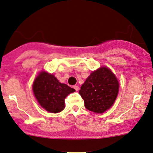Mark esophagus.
I'll list each match as a JSON object with an SVG mask.
<instances>
[{
	"label": "esophagus",
	"mask_w": 153,
	"mask_h": 153,
	"mask_svg": "<svg viewBox=\"0 0 153 153\" xmlns=\"http://www.w3.org/2000/svg\"><path fill=\"white\" fill-rule=\"evenodd\" d=\"M73 88L75 89V91H78V89H79V86H77V85H75V86H73Z\"/></svg>",
	"instance_id": "obj_1"
}]
</instances>
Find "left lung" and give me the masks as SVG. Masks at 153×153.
<instances>
[{
	"instance_id": "8db88e82",
	"label": "left lung",
	"mask_w": 153,
	"mask_h": 153,
	"mask_svg": "<svg viewBox=\"0 0 153 153\" xmlns=\"http://www.w3.org/2000/svg\"><path fill=\"white\" fill-rule=\"evenodd\" d=\"M119 91L117 78L108 68L92 72L81 86L79 94L85 107L95 113H103L114 102Z\"/></svg>"
}]
</instances>
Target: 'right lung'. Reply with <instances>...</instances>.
<instances>
[{"instance_id": "right-lung-1", "label": "right lung", "mask_w": 153, "mask_h": 153, "mask_svg": "<svg viewBox=\"0 0 153 153\" xmlns=\"http://www.w3.org/2000/svg\"><path fill=\"white\" fill-rule=\"evenodd\" d=\"M33 91L39 103L51 113H58L64 108V99L75 89L62 83L52 74L41 72L33 84Z\"/></svg>"}]
</instances>
